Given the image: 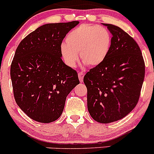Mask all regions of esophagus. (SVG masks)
Listing matches in <instances>:
<instances>
[{
	"label": "esophagus",
	"mask_w": 154,
	"mask_h": 154,
	"mask_svg": "<svg viewBox=\"0 0 154 154\" xmlns=\"http://www.w3.org/2000/svg\"><path fill=\"white\" fill-rule=\"evenodd\" d=\"M78 77L79 79L81 82H83V78H84V73L82 72H79L78 73Z\"/></svg>",
	"instance_id": "esophagus-1"
}]
</instances>
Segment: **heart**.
<instances>
[{"label":"heart","mask_w":154,"mask_h":154,"mask_svg":"<svg viewBox=\"0 0 154 154\" xmlns=\"http://www.w3.org/2000/svg\"><path fill=\"white\" fill-rule=\"evenodd\" d=\"M111 43V35L105 27L82 24L69 33L61 47V54L69 66H76L79 54L85 64L94 67L106 58Z\"/></svg>","instance_id":"1"}]
</instances>
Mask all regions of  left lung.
I'll use <instances>...</instances> for the list:
<instances>
[{"label":"left lung","mask_w":154,"mask_h":154,"mask_svg":"<svg viewBox=\"0 0 154 154\" xmlns=\"http://www.w3.org/2000/svg\"><path fill=\"white\" fill-rule=\"evenodd\" d=\"M112 35L105 60L85 75L88 109L93 119L110 123L122 119L138 102L145 62L136 41L119 26L103 24Z\"/></svg>","instance_id":"1"}]
</instances>
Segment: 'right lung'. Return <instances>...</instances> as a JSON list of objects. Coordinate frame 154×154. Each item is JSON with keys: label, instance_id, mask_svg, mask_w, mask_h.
<instances>
[{"label": "right lung", "instance_id": "add662e5", "mask_svg": "<svg viewBox=\"0 0 154 154\" xmlns=\"http://www.w3.org/2000/svg\"><path fill=\"white\" fill-rule=\"evenodd\" d=\"M78 21L46 24L26 36L16 50L11 78L17 105L35 121L59 119L66 96L79 84L77 72L61 59L63 38Z\"/></svg>", "mask_w": 154, "mask_h": 154}]
</instances>
